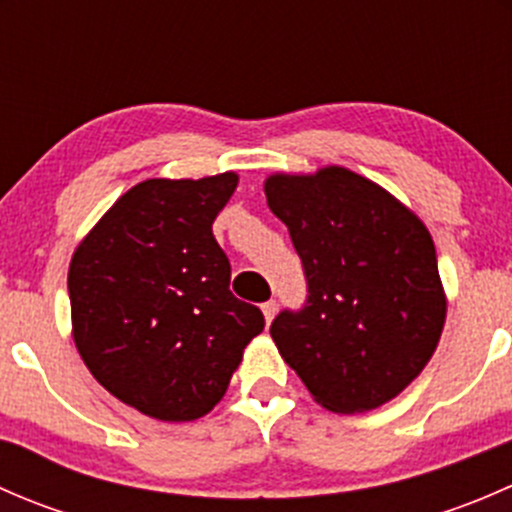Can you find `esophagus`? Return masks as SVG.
<instances>
[{
    "label": "esophagus",
    "instance_id": "obj_1",
    "mask_svg": "<svg viewBox=\"0 0 512 512\" xmlns=\"http://www.w3.org/2000/svg\"><path fill=\"white\" fill-rule=\"evenodd\" d=\"M262 314H265L267 324H270L272 319H275V314H277V302H275V299H272V302H265V304H262Z\"/></svg>",
    "mask_w": 512,
    "mask_h": 512
}]
</instances>
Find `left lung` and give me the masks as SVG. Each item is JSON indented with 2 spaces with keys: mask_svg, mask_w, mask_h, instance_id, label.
Masks as SVG:
<instances>
[{
  "mask_svg": "<svg viewBox=\"0 0 512 512\" xmlns=\"http://www.w3.org/2000/svg\"><path fill=\"white\" fill-rule=\"evenodd\" d=\"M265 195L309 287L304 309H285L270 327L282 359L324 409H379L421 374L446 324L431 232L389 190L342 165L272 173Z\"/></svg>",
  "mask_w": 512,
  "mask_h": 512,
  "instance_id": "obj_1",
  "label": "left lung"
}]
</instances>
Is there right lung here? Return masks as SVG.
<instances>
[{
    "label": "right lung",
    "instance_id": "right-lung-1",
    "mask_svg": "<svg viewBox=\"0 0 512 512\" xmlns=\"http://www.w3.org/2000/svg\"><path fill=\"white\" fill-rule=\"evenodd\" d=\"M237 173L151 178L121 195L69 265L71 334L108 394L158 421L210 414L265 329L230 292L213 223Z\"/></svg>",
    "mask_w": 512,
    "mask_h": 512
}]
</instances>
